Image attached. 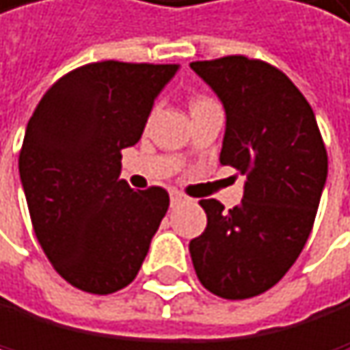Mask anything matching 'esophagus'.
<instances>
[{"mask_svg":"<svg viewBox=\"0 0 350 350\" xmlns=\"http://www.w3.org/2000/svg\"><path fill=\"white\" fill-rule=\"evenodd\" d=\"M183 202H187V198H185L183 193H178V191H172L170 193V204L172 206H180Z\"/></svg>","mask_w":350,"mask_h":350,"instance_id":"34e87169","label":"esophagus"}]
</instances>
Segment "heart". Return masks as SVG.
I'll return each mask as SVG.
<instances>
[{
	"mask_svg": "<svg viewBox=\"0 0 350 350\" xmlns=\"http://www.w3.org/2000/svg\"><path fill=\"white\" fill-rule=\"evenodd\" d=\"M206 102H211V100H206V98H198L193 102V106H200V104H206Z\"/></svg>",
	"mask_w": 350,
	"mask_h": 350,
	"instance_id": "b5f03b06",
	"label": "heart"
}]
</instances>
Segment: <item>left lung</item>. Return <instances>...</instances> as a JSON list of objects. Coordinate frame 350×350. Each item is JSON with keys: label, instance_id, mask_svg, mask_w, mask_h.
<instances>
[{"label": "left lung", "instance_id": "1", "mask_svg": "<svg viewBox=\"0 0 350 350\" xmlns=\"http://www.w3.org/2000/svg\"><path fill=\"white\" fill-rule=\"evenodd\" d=\"M189 67L224 106L219 163L246 176L233 209L200 202L206 228L189 252L206 290L241 301L279 283L301 255L327 183V150L312 106L279 69L246 56Z\"/></svg>", "mask_w": 350, "mask_h": 350}]
</instances>
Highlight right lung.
<instances>
[{
  "label": "right lung",
  "instance_id": "right-lung-1",
  "mask_svg": "<svg viewBox=\"0 0 350 350\" xmlns=\"http://www.w3.org/2000/svg\"><path fill=\"white\" fill-rule=\"evenodd\" d=\"M178 65H84L38 102L19 154L21 187L47 259L73 287L113 294L144 263L170 196L133 191L122 150L144 135L154 100Z\"/></svg>",
  "mask_w": 350,
  "mask_h": 350
}]
</instances>
